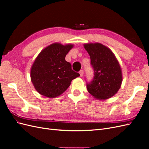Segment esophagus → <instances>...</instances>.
Instances as JSON below:
<instances>
[{"instance_id": "34e87169", "label": "esophagus", "mask_w": 149, "mask_h": 149, "mask_svg": "<svg viewBox=\"0 0 149 149\" xmlns=\"http://www.w3.org/2000/svg\"><path fill=\"white\" fill-rule=\"evenodd\" d=\"M79 73L80 74V76H83V74H84V71L83 70H80Z\"/></svg>"}]
</instances>
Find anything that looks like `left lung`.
Wrapping results in <instances>:
<instances>
[{
	"mask_svg": "<svg viewBox=\"0 0 149 149\" xmlns=\"http://www.w3.org/2000/svg\"><path fill=\"white\" fill-rule=\"evenodd\" d=\"M84 47L94 72L93 81L87 84L88 91L97 100H107L118 93L123 82L119 63L113 52L101 43H85Z\"/></svg>",
	"mask_w": 149,
	"mask_h": 149,
	"instance_id": "8db88e82",
	"label": "left lung"
}]
</instances>
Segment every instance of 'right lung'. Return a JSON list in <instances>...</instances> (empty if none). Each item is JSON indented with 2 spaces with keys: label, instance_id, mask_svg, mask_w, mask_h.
Segmentation results:
<instances>
[{
  "label": "right lung",
  "instance_id": "right-lung-1",
  "mask_svg": "<svg viewBox=\"0 0 149 149\" xmlns=\"http://www.w3.org/2000/svg\"><path fill=\"white\" fill-rule=\"evenodd\" d=\"M73 45L55 43L41 51L31 66L30 78L41 95L49 98L60 96L68 88L71 81L79 76L65 60Z\"/></svg>",
  "mask_w": 149,
  "mask_h": 149
}]
</instances>
